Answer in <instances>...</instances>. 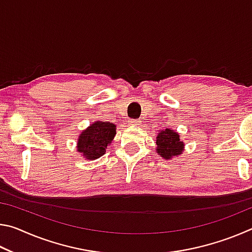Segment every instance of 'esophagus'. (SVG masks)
<instances>
[{
	"mask_svg": "<svg viewBox=\"0 0 252 252\" xmlns=\"http://www.w3.org/2000/svg\"><path fill=\"white\" fill-rule=\"evenodd\" d=\"M130 123L132 126H140V125H141V122L138 121V120H134V119H131Z\"/></svg>",
	"mask_w": 252,
	"mask_h": 252,
	"instance_id": "obj_1",
	"label": "esophagus"
}]
</instances>
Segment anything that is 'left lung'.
Instances as JSON below:
<instances>
[{"label": "left lung", "instance_id": "left-lung-1", "mask_svg": "<svg viewBox=\"0 0 252 252\" xmlns=\"http://www.w3.org/2000/svg\"><path fill=\"white\" fill-rule=\"evenodd\" d=\"M158 153L164 159H171V157L181 155L183 150L182 141H180L179 134L170 129L161 131L157 136Z\"/></svg>", "mask_w": 252, "mask_h": 252}]
</instances>
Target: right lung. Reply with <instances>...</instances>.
Listing matches in <instances>:
<instances>
[{
    "label": "right lung",
    "mask_w": 252,
    "mask_h": 252,
    "mask_svg": "<svg viewBox=\"0 0 252 252\" xmlns=\"http://www.w3.org/2000/svg\"><path fill=\"white\" fill-rule=\"evenodd\" d=\"M116 135V126L96 121L80 134L78 151L89 160H95L105 153V149Z\"/></svg>",
    "instance_id": "add662e5"
}]
</instances>
